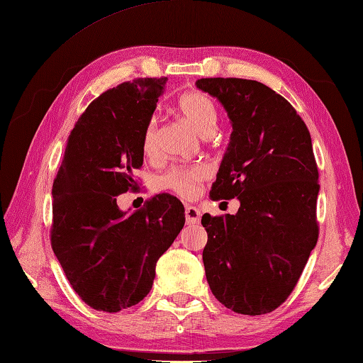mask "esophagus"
<instances>
[{
    "label": "esophagus",
    "instance_id": "obj_1",
    "mask_svg": "<svg viewBox=\"0 0 363 363\" xmlns=\"http://www.w3.org/2000/svg\"><path fill=\"white\" fill-rule=\"evenodd\" d=\"M201 220V211L195 206H187L186 207V221L189 225H196Z\"/></svg>",
    "mask_w": 363,
    "mask_h": 363
}]
</instances>
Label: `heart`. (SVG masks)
<instances>
[{"mask_svg": "<svg viewBox=\"0 0 363 363\" xmlns=\"http://www.w3.org/2000/svg\"><path fill=\"white\" fill-rule=\"evenodd\" d=\"M176 112L187 125L201 137H209L217 128L218 113L209 96L201 91H189L184 94L176 103ZM156 137L157 128L156 120H151L143 134V151L145 154H151L156 150ZM211 176V169L207 165L198 164L186 168H174L165 177V184L174 194L182 198L196 196L199 186Z\"/></svg>", "mask_w": 363, "mask_h": 363, "instance_id": "obj_1", "label": "heart"}]
</instances>
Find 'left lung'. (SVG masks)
<instances>
[{
	"instance_id": "left-lung-1",
	"label": "left lung",
	"mask_w": 363,
	"mask_h": 363,
	"mask_svg": "<svg viewBox=\"0 0 363 363\" xmlns=\"http://www.w3.org/2000/svg\"><path fill=\"white\" fill-rule=\"evenodd\" d=\"M225 107L233 134L212 199H233L235 215H203V262L221 304L243 315L277 309L299 279L318 240V168L306 123L265 84L198 79Z\"/></svg>"
}]
</instances>
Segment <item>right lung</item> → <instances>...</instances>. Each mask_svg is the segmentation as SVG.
<instances>
[{"label": "right lung", "mask_w": 363, "mask_h": 363, "mask_svg": "<svg viewBox=\"0 0 363 363\" xmlns=\"http://www.w3.org/2000/svg\"><path fill=\"white\" fill-rule=\"evenodd\" d=\"M165 84L128 81L91 101L68 137L52 184V251L73 290L96 311L140 303L159 257L186 223L182 203L167 194L133 213L117 204L118 195L137 187L143 134Z\"/></svg>", "instance_id": "1"}]
</instances>
